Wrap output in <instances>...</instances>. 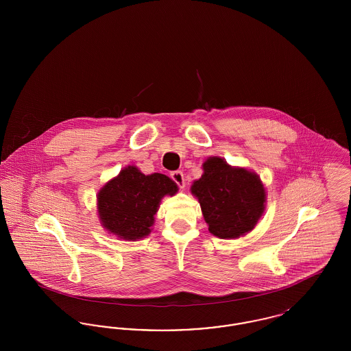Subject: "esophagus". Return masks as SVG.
<instances>
[{
    "label": "esophagus",
    "mask_w": 351,
    "mask_h": 351,
    "mask_svg": "<svg viewBox=\"0 0 351 351\" xmlns=\"http://www.w3.org/2000/svg\"><path fill=\"white\" fill-rule=\"evenodd\" d=\"M171 179L178 184L180 188L185 186V179H184V173L182 171H173L171 172Z\"/></svg>",
    "instance_id": "esophagus-1"
}]
</instances>
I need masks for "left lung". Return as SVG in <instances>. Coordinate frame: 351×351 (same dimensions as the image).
Returning a JSON list of instances; mask_svg holds the SVG:
<instances>
[{
    "label": "left lung",
    "mask_w": 351,
    "mask_h": 351,
    "mask_svg": "<svg viewBox=\"0 0 351 351\" xmlns=\"http://www.w3.org/2000/svg\"><path fill=\"white\" fill-rule=\"evenodd\" d=\"M204 173L191 191L200 202L209 232L222 239L251 232L262 217L266 191L259 176L246 168L232 167L218 156L202 165Z\"/></svg>",
    "instance_id": "1"
}]
</instances>
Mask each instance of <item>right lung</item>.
<instances>
[{
  "mask_svg": "<svg viewBox=\"0 0 351 351\" xmlns=\"http://www.w3.org/2000/svg\"><path fill=\"white\" fill-rule=\"evenodd\" d=\"M178 185L163 173L145 175L134 166L123 168L105 184L97 195L102 226L126 241H136L151 233L159 202L173 196Z\"/></svg>",
  "mask_w": 351,
  "mask_h": 351,
  "instance_id": "right-lung-1",
  "label": "right lung"
}]
</instances>
